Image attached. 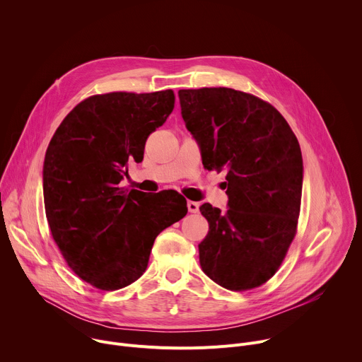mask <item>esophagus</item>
<instances>
[{"mask_svg": "<svg viewBox=\"0 0 362 362\" xmlns=\"http://www.w3.org/2000/svg\"><path fill=\"white\" fill-rule=\"evenodd\" d=\"M187 209H189V212L190 214H196V212H199V203L197 202H187Z\"/></svg>", "mask_w": 362, "mask_h": 362, "instance_id": "34e87169", "label": "esophagus"}]
</instances>
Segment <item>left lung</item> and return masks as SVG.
<instances>
[{
    "label": "left lung",
    "mask_w": 362,
    "mask_h": 362,
    "mask_svg": "<svg viewBox=\"0 0 362 362\" xmlns=\"http://www.w3.org/2000/svg\"><path fill=\"white\" fill-rule=\"evenodd\" d=\"M182 117L204 169L226 170L228 209L200 206L209 232L202 271L230 291L275 275L295 236L303 163L298 139L269 103L228 87L179 90Z\"/></svg>",
    "instance_id": "1"
}]
</instances>
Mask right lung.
Listing matches in <instances>:
<instances>
[{"mask_svg":"<svg viewBox=\"0 0 362 362\" xmlns=\"http://www.w3.org/2000/svg\"><path fill=\"white\" fill-rule=\"evenodd\" d=\"M173 107L172 90L93 95L67 115L48 144L42 192L51 236L73 272L98 289L137 281L154 239L187 214L177 192L119 187Z\"/></svg>","mask_w":362,"mask_h":362,"instance_id":"1","label":"right lung"}]
</instances>
